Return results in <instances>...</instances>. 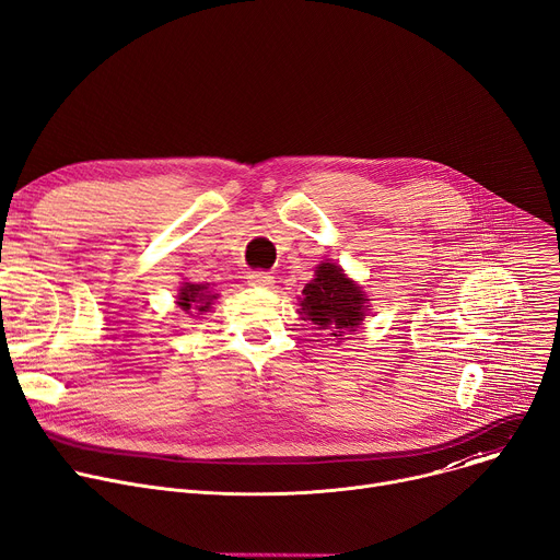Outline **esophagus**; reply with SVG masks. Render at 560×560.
I'll return each mask as SVG.
<instances>
[{"mask_svg":"<svg viewBox=\"0 0 560 560\" xmlns=\"http://www.w3.org/2000/svg\"><path fill=\"white\" fill-rule=\"evenodd\" d=\"M249 283L252 285H260V288H272L275 285V277L272 272H264V270H254L249 272Z\"/></svg>","mask_w":560,"mask_h":560,"instance_id":"esophagus-1","label":"esophagus"}]
</instances>
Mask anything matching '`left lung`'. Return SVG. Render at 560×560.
Returning a JSON list of instances; mask_svg holds the SVG:
<instances>
[{
    "label": "left lung",
    "mask_w": 560,
    "mask_h": 560,
    "mask_svg": "<svg viewBox=\"0 0 560 560\" xmlns=\"http://www.w3.org/2000/svg\"><path fill=\"white\" fill-rule=\"evenodd\" d=\"M302 294L304 319H311L335 340H345V335L358 328L369 304L362 290L335 264H322Z\"/></svg>",
    "instance_id": "1"
}]
</instances>
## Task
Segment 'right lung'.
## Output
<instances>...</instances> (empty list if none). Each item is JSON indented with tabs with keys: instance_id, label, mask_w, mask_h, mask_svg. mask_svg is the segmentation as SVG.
Wrapping results in <instances>:
<instances>
[{
	"instance_id": "1",
	"label": "right lung",
	"mask_w": 560,
	"mask_h": 560,
	"mask_svg": "<svg viewBox=\"0 0 560 560\" xmlns=\"http://www.w3.org/2000/svg\"><path fill=\"white\" fill-rule=\"evenodd\" d=\"M213 296L207 294V285H198V283H186L182 290H179V306L184 311H191V308H198V311H207L209 304H211Z\"/></svg>"
}]
</instances>
